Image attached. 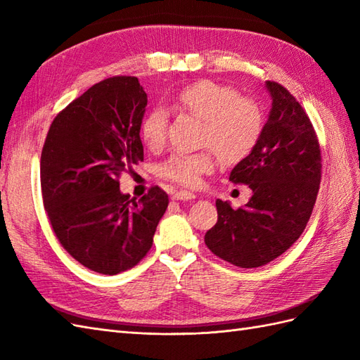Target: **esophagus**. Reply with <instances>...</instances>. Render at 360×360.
<instances>
[{"label":"esophagus","instance_id":"34e87169","mask_svg":"<svg viewBox=\"0 0 360 360\" xmlns=\"http://www.w3.org/2000/svg\"><path fill=\"white\" fill-rule=\"evenodd\" d=\"M195 198H196L195 193H190L187 190H179V191L172 193V199L173 200H191V199H195Z\"/></svg>","mask_w":360,"mask_h":360}]
</instances>
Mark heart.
<instances>
[{
    "mask_svg": "<svg viewBox=\"0 0 360 360\" xmlns=\"http://www.w3.org/2000/svg\"><path fill=\"white\" fill-rule=\"evenodd\" d=\"M176 103L204 120L202 144L211 147L200 152H174L161 165V176L195 187L200 176L214 169L219 153L225 162H238L250 155L260 140L263 114L254 100L237 97L231 86L213 80H198L181 88ZM167 112L153 108L143 120L141 138L147 147L158 149L165 140Z\"/></svg>",
    "mask_w": 360,
    "mask_h": 360,
    "instance_id": "1",
    "label": "heart"
}]
</instances>
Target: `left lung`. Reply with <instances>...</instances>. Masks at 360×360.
<instances>
[{
    "label": "left lung",
    "instance_id": "8db88e82",
    "mask_svg": "<svg viewBox=\"0 0 360 360\" xmlns=\"http://www.w3.org/2000/svg\"><path fill=\"white\" fill-rule=\"evenodd\" d=\"M272 108L254 150L229 174L252 190L233 210L217 199V224L207 231L208 250L238 268H259L298 240L316 202L321 149L306 110L276 82H266Z\"/></svg>",
    "mask_w": 360,
    "mask_h": 360
}]
</instances>
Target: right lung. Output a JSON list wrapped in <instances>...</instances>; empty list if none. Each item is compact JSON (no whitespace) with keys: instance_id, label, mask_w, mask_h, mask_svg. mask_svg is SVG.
<instances>
[{"instance_id":"right-lung-1","label":"right lung","mask_w":360,"mask_h":360,"mask_svg":"<svg viewBox=\"0 0 360 360\" xmlns=\"http://www.w3.org/2000/svg\"><path fill=\"white\" fill-rule=\"evenodd\" d=\"M147 94L136 77H109L56 115L41 155L44 207L67 252L85 268L115 275L149 252L169 205L152 187L140 200L118 176L143 161Z\"/></svg>"}]
</instances>
